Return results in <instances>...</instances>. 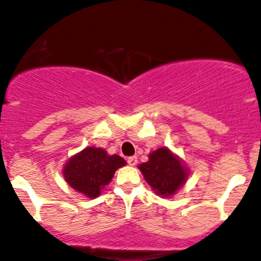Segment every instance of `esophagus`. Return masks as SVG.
Here are the masks:
<instances>
[{"mask_svg": "<svg viewBox=\"0 0 261 261\" xmlns=\"http://www.w3.org/2000/svg\"><path fill=\"white\" fill-rule=\"evenodd\" d=\"M127 163H128V166H131V167L136 166V164H137V157H136V155H131V157H128L127 158Z\"/></svg>", "mask_w": 261, "mask_h": 261, "instance_id": "34e87169", "label": "esophagus"}]
</instances>
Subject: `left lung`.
<instances>
[{"instance_id":"8db88e82","label":"left lung","mask_w":261,"mask_h":261,"mask_svg":"<svg viewBox=\"0 0 261 261\" xmlns=\"http://www.w3.org/2000/svg\"><path fill=\"white\" fill-rule=\"evenodd\" d=\"M139 169L152 190L163 197L174 195L189 175L182 161L167 147H161L149 153L148 161L141 163Z\"/></svg>"}]
</instances>
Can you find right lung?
Returning <instances> with one entry per match:
<instances>
[{"instance_id":"obj_1","label":"right lung","mask_w":261,"mask_h":261,"mask_svg":"<svg viewBox=\"0 0 261 261\" xmlns=\"http://www.w3.org/2000/svg\"><path fill=\"white\" fill-rule=\"evenodd\" d=\"M125 164L120 155H109L103 148L86 147L66 162L62 173L71 188L94 199L112 181L116 169Z\"/></svg>"}]
</instances>
